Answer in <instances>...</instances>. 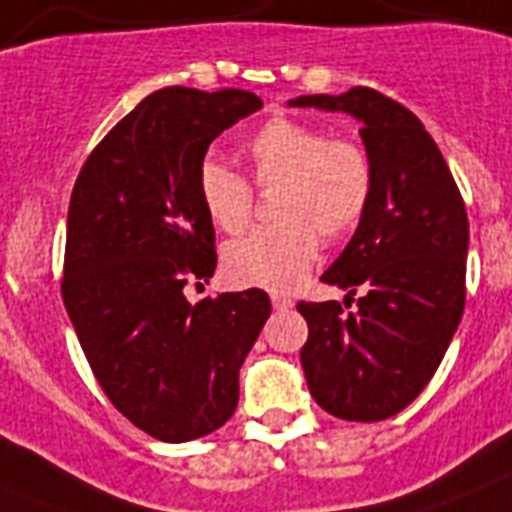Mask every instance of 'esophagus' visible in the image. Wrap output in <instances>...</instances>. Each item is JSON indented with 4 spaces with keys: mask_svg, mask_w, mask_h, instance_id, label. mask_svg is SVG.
Instances as JSON below:
<instances>
[{
    "mask_svg": "<svg viewBox=\"0 0 512 512\" xmlns=\"http://www.w3.org/2000/svg\"><path fill=\"white\" fill-rule=\"evenodd\" d=\"M271 303L276 311H287V308H292V300H289L287 295H273Z\"/></svg>",
    "mask_w": 512,
    "mask_h": 512,
    "instance_id": "esophagus-1",
    "label": "esophagus"
}]
</instances>
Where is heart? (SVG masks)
I'll return each mask as SVG.
<instances>
[{
	"label": "heart",
	"mask_w": 512,
	"mask_h": 512,
	"mask_svg": "<svg viewBox=\"0 0 512 512\" xmlns=\"http://www.w3.org/2000/svg\"><path fill=\"white\" fill-rule=\"evenodd\" d=\"M252 180L279 188L276 223L228 244L225 276L241 287L289 289L303 279L324 241L345 239L366 215L374 191L372 159L361 143L329 138L327 130L276 116L244 146ZM199 199L209 220L225 233H241L255 212V188L241 172L220 162L199 170Z\"/></svg>",
	"instance_id": "obj_1"
}]
</instances>
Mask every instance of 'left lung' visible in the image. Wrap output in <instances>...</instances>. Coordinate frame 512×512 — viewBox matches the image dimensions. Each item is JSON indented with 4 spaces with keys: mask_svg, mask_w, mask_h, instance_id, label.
<instances>
[{
    "mask_svg": "<svg viewBox=\"0 0 512 512\" xmlns=\"http://www.w3.org/2000/svg\"><path fill=\"white\" fill-rule=\"evenodd\" d=\"M292 106L356 116L374 170L369 209L321 276L348 292L345 307L357 308L297 303L308 321L305 380L316 404L340 420H388L436 374L465 311V201L436 140L388 95L350 87Z\"/></svg>",
    "mask_w": 512,
    "mask_h": 512,
    "instance_id": "1",
    "label": "left lung"
}]
</instances>
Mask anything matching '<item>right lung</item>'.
<instances>
[{
	"instance_id": "right-lung-1",
	"label": "right lung",
	"mask_w": 512,
	"mask_h": 512,
	"mask_svg": "<svg viewBox=\"0 0 512 512\" xmlns=\"http://www.w3.org/2000/svg\"><path fill=\"white\" fill-rule=\"evenodd\" d=\"M257 108L247 90L151 92L92 148L71 191L66 311L108 401L167 444L231 420L239 369L271 316L263 289L196 305L183 295L217 265L199 199L204 154Z\"/></svg>"
}]
</instances>
